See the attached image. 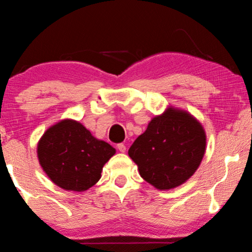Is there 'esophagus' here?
<instances>
[{
	"label": "esophagus",
	"instance_id": "1",
	"mask_svg": "<svg viewBox=\"0 0 252 252\" xmlns=\"http://www.w3.org/2000/svg\"><path fill=\"white\" fill-rule=\"evenodd\" d=\"M117 148H118V150L120 153H125L126 151V146L124 143H118L117 144Z\"/></svg>",
	"mask_w": 252,
	"mask_h": 252
}]
</instances>
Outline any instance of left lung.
<instances>
[{
	"mask_svg": "<svg viewBox=\"0 0 252 252\" xmlns=\"http://www.w3.org/2000/svg\"><path fill=\"white\" fill-rule=\"evenodd\" d=\"M204 128L190 113L167 108L148 124L128 150L140 175L159 190L185 184L205 154Z\"/></svg>",
	"mask_w": 252,
	"mask_h": 252,
	"instance_id": "8db88e82",
	"label": "left lung"
}]
</instances>
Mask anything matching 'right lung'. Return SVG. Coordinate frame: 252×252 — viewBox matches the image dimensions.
<instances>
[{"instance_id": "1", "label": "right lung", "mask_w": 252, "mask_h": 252, "mask_svg": "<svg viewBox=\"0 0 252 252\" xmlns=\"http://www.w3.org/2000/svg\"><path fill=\"white\" fill-rule=\"evenodd\" d=\"M116 154L80 123L64 119L48 128L37 143L39 163L51 181L65 190L85 191L99 179Z\"/></svg>"}]
</instances>
